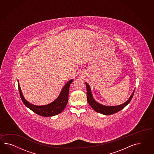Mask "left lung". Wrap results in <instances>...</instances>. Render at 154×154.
Listing matches in <instances>:
<instances>
[{
	"label": "left lung",
	"mask_w": 154,
	"mask_h": 154,
	"mask_svg": "<svg viewBox=\"0 0 154 154\" xmlns=\"http://www.w3.org/2000/svg\"><path fill=\"white\" fill-rule=\"evenodd\" d=\"M85 83L87 87V100L89 105H90L91 107L94 109L96 112L105 115H112L113 113L118 112L119 111L124 109V107H126L131 101L135 92L134 89L128 100L122 104L117 106H106L98 103L94 99L90 85L87 82H85Z\"/></svg>",
	"instance_id": "1"
}]
</instances>
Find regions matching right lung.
Listing matches in <instances>:
<instances>
[{"label": "right lung", "instance_id": "right-lung-1", "mask_svg": "<svg viewBox=\"0 0 154 154\" xmlns=\"http://www.w3.org/2000/svg\"><path fill=\"white\" fill-rule=\"evenodd\" d=\"M73 81V79L69 80L64 86L62 90L56 99L48 105L43 106H37L30 103L27 101L23 95L22 92L19 85V81L18 79V88H19L20 96L23 102L28 108L30 109L33 112L37 113L41 116L51 117L57 115L62 112L65 109L67 104L68 100V94L70 85Z\"/></svg>", "mask_w": 154, "mask_h": 154}]
</instances>
